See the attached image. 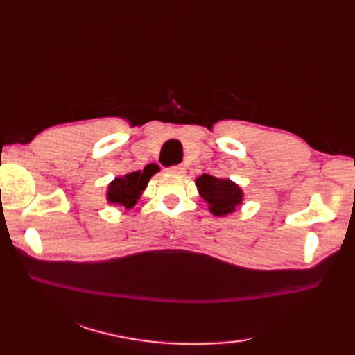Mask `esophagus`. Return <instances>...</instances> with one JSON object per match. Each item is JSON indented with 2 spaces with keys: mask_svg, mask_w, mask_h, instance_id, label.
Returning <instances> with one entry per match:
<instances>
[{
  "mask_svg": "<svg viewBox=\"0 0 355 355\" xmlns=\"http://www.w3.org/2000/svg\"><path fill=\"white\" fill-rule=\"evenodd\" d=\"M169 172L172 173H184V166L183 164H175V166H171V168H168Z\"/></svg>",
  "mask_w": 355,
  "mask_h": 355,
  "instance_id": "34e87169",
  "label": "esophagus"
}]
</instances>
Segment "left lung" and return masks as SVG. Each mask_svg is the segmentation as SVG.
I'll return each mask as SVG.
<instances>
[{"instance_id": "left-lung-1", "label": "left lung", "mask_w": 355, "mask_h": 355, "mask_svg": "<svg viewBox=\"0 0 355 355\" xmlns=\"http://www.w3.org/2000/svg\"><path fill=\"white\" fill-rule=\"evenodd\" d=\"M195 184L198 187L200 197L209 205L210 214L215 216L230 215L243 205L244 192L230 178H216L202 173L195 180Z\"/></svg>"}]
</instances>
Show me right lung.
Segmentation results:
<instances>
[{"instance_id": "obj_1", "label": "right lung", "mask_w": 355, "mask_h": 355, "mask_svg": "<svg viewBox=\"0 0 355 355\" xmlns=\"http://www.w3.org/2000/svg\"><path fill=\"white\" fill-rule=\"evenodd\" d=\"M158 172L155 164H148L143 171H134L123 177H117L108 184L107 200L110 205L131 209L146 189L149 178Z\"/></svg>"}]
</instances>
